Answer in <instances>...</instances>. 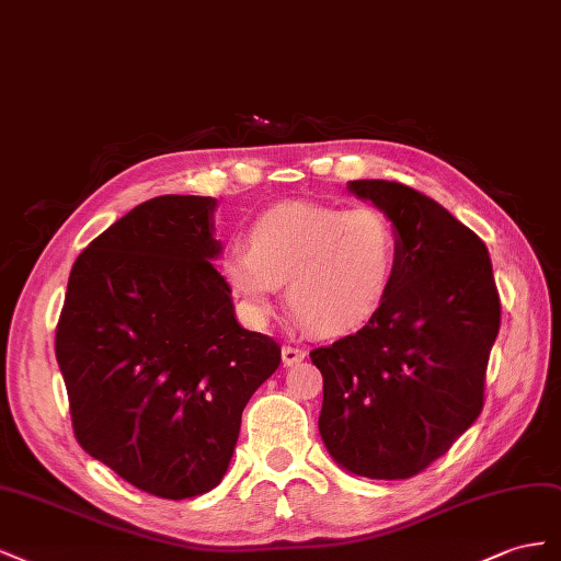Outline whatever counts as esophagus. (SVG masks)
I'll return each instance as SVG.
<instances>
[{"mask_svg": "<svg viewBox=\"0 0 561 561\" xmlns=\"http://www.w3.org/2000/svg\"><path fill=\"white\" fill-rule=\"evenodd\" d=\"M306 355H308V352L302 350V347H298V345H284L282 347V362H284V366H294V364L306 359Z\"/></svg>", "mask_w": 561, "mask_h": 561, "instance_id": "34e87169", "label": "esophagus"}]
</instances>
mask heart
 <instances>
[{"label": "heart", "instance_id": "b5f03b06", "mask_svg": "<svg viewBox=\"0 0 561 561\" xmlns=\"http://www.w3.org/2000/svg\"><path fill=\"white\" fill-rule=\"evenodd\" d=\"M399 270V232L374 206L291 202L255 218L247 247L222 259L232 294L265 317L277 286L298 322L324 335L364 327L390 296Z\"/></svg>", "mask_w": 561, "mask_h": 561}]
</instances>
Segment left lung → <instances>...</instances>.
<instances>
[{
    "label": "left lung",
    "instance_id": "8db88e82",
    "mask_svg": "<svg viewBox=\"0 0 561 561\" xmlns=\"http://www.w3.org/2000/svg\"><path fill=\"white\" fill-rule=\"evenodd\" d=\"M399 232L380 310L310 359L324 378L319 435L350 472L409 479L451 449L484 409L501 329L486 244L435 199L394 181H350Z\"/></svg>",
    "mask_w": 561,
    "mask_h": 561
}]
</instances>
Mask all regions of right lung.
Here are the masks:
<instances>
[{"mask_svg":"<svg viewBox=\"0 0 561 561\" xmlns=\"http://www.w3.org/2000/svg\"><path fill=\"white\" fill-rule=\"evenodd\" d=\"M216 199L138 204L79 253L56 327L72 430L124 482L183 501L226 474L282 347L237 324L214 267Z\"/></svg>","mask_w":561,"mask_h":561,"instance_id":"1","label":"right lung"}]
</instances>
